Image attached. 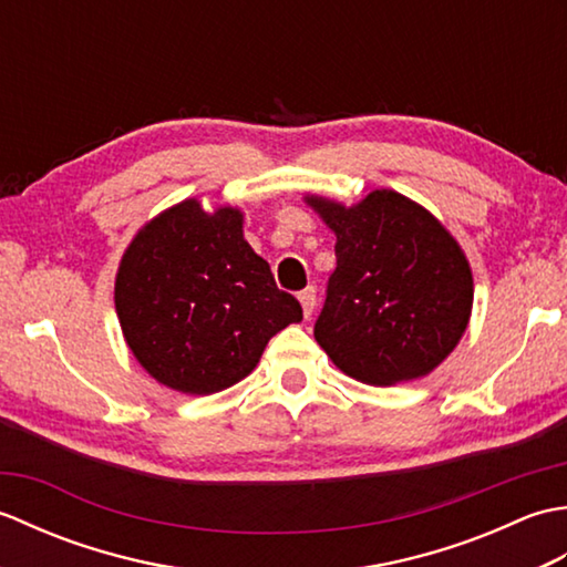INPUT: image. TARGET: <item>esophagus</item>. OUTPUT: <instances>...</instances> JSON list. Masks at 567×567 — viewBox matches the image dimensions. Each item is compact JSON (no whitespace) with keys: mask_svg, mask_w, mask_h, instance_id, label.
I'll return each instance as SVG.
<instances>
[{"mask_svg":"<svg viewBox=\"0 0 567 567\" xmlns=\"http://www.w3.org/2000/svg\"><path fill=\"white\" fill-rule=\"evenodd\" d=\"M299 302H302V311H305V317L309 319L311 311H315V307H317V290H315V287H305V290L299 292Z\"/></svg>","mask_w":567,"mask_h":567,"instance_id":"1","label":"esophagus"}]
</instances>
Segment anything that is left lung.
Wrapping results in <instances>:
<instances>
[{
  "label": "left lung",
  "mask_w": 567,
  "mask_h": 567,
  "mask_svg": "<svg viewBox=\"0 0 567 567\" xmlns=\"http://www.w3.org/2000/svg\"><path fill=\"white\" fill-rule=\"evenodd\" d=\"M336 234V270L315 339L375 388L424 378L467 329L473 272L463 248L421 204L375 189L353 207L307 197Z\"/></svg>",
  "instance_id": "1"
}]
</instances>
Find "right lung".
Listing matches in <instances>:
<instances>
[{
    "instance_id": "1",
    "label": "right lung",
    "mask_w": 567,
    "mask_h": 567,
    "mask_svg": "<svg viewBox=\"0 0 567 567\" xmlns=\"http://www.w3.org/2000/svg\"><path fill=\"white\" fill-rule=\"evenodd\" d=\"M116 317L143 370L185 394H214L258 365L277 331L302 321L292 295L244 238V214L197 199L141 228L118 262Z\"/></svg>"
}]
</instances>
